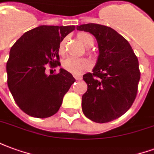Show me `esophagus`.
<instances>
[{
    "label": "esophagus",
    "instance_id": "1",
    "mask_svg": "<svg viewBox=\"0 0 154 154\" xmlns=\"http://www.w3.org/2000/svg\"><path fill=\"white\" fill-rule=\"evenodd\" d=\"M75 79H76V80L77 81H80V80H82V77H78V76H75Z\"/></svg>",
    "mask_w": 154,
    "mask_h": 154
}]
</instances>
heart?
Instances as JSON below:
<instances>
[{
    "mask_svg": "<svg viewBox=\"0 0 154 154\" xmlns=\"http://www.w3.org/2000/svg\"><path fill=\"white\" fill-rule=\"evenodd\" d=\"M77 38L85 47L90 48L93 46L94 38L90 34L82 33V34L78 35ZM65 44H66V38L63 39L59 44V52L60 53H63ZM63 67L66 71L74 74V75H80L90 68L91 63L86 58L68 57L63 61Z\"/></svg>",
    "mask_w": 154,
    "mask_h": 154,
    "instance_id": "1",
    "label": "heart"
}]
</instances>
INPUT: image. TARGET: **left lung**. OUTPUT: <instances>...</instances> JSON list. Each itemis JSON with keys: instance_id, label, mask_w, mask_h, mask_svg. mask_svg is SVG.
Wrapping results in <instances>:
<instances>
[{"instance_id": "left-lung-1", "label": "left lung", "mask_w": 154, "mask_h": 154, "mask_svg": "<svg viewBox=\"0 0 154 154\" xmlns=\"http://www.w3.org/2000/svg\"><path fill=\"white\" fill-rule=\"evenodd\" d=\"M97 38L99 57L92 72L83 75L87 91L82 96V111L97 123L118 119L135 100L140 79L138 57L129 42L110 27L98 24L77 26Z\"/></svg>"}]
</instances>
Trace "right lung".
Instances as JSON below:
<instances>
[{
    "label": "right lung",
    "mask_w": 154,
    "mask_h": 154,
    "mask_svg": "<svg viewBox=\"0 0 154 154\" xmlns=\"http://www.w3.org/2000/svg\"><path fill=\"white\" fill-rule=\"evenodd\" d=\"M74 25H41L25 32L10 51L6 63L7 84L20 110L36 118H47L59 110L75 78L63 68L48 76L47 65L59 67V44Z\"/></svg>",
    "instance_id": "right-lung-1"
}]
</instances>
